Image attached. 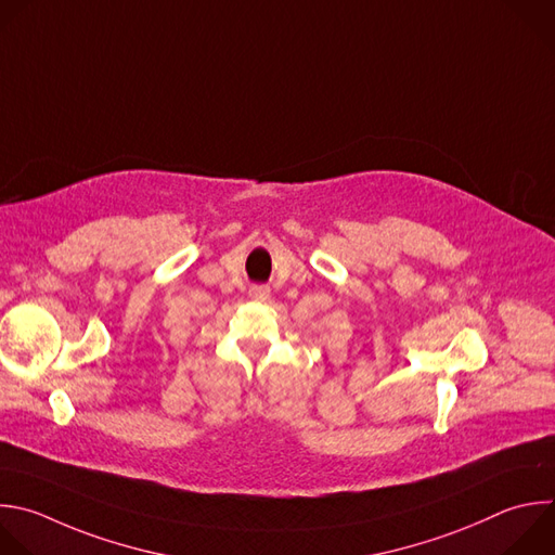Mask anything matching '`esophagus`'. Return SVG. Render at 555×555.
<instances>
[{
    "label": "esophagus",
    "instance_id": "1",
    "mask_svg": "<svg viewBox=\"0 0 555 555\" xmlns=\"http://www.w3.org/2000/svg\"><path fill=\"white\" fill-rule=\"evenodd\" d=\"M248 294H250V298H255V300H268V298H270V287H268V285H253V287L248 289Z\"/></svg>",
    "mask_w": 555,
    "mask_h": 555
}]
</instances>
